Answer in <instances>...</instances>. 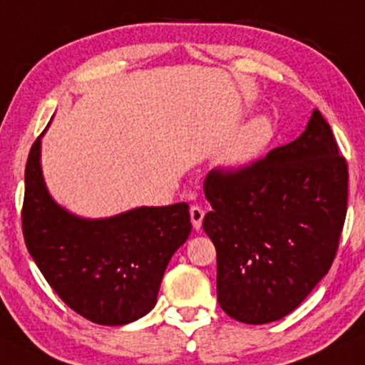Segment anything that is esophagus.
Masks as SVG:
<instances>
[{"label": "esophagus", "instance_id": "1", "mask_svg": "<svg viewBox=\"0 0 365 365\" xmlns=\"http://www.w3.org/2000/svg\"><path fill=\"white\" fill-rule=\"evenodd\" d=\"M204 209L199 207V205H192L190 207V219H192V226L195 230H200L202 227V219H204Z\"/></svg>", "mask_w": 365, "mask_h": 365}]
</instances>
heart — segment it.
<instances>
[{"mask_svg": "<svg viewBox=\"0 0 365 365\" xmlns=\"http://www.w3.org/2000/svg\"><path fill=\"white\" fill-rule=\"evenodd\" d=\"M275 138V125L272 118L262 115L248 122L238 135L227 144L222 153V165L227 168H243L253 163L270 146Z\"/></svg>", "mask_w": 365, "mask_h": 365, "instance_id": "heart-1", "label": "heart"}]
</instances>
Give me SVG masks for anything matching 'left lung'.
Listing matches in <instances>:
<instances>
[{
    "label": "left lung",
    "mask_w": 365,
    "mask_h": 365,
    "mask_svg": "<svg viewBox=\"0 0 365 365\" xmlns=\"http://www.w3.org/2000/svg\"><path fill=\"white\" fill-rule=\"evenodd\" d=\"M204 231L217 253V302L232 319L287 316L330 270L349 199V166L314 110L292 143L243 168H214Z\"/></svg>",
    "instance_id": "obj_1"
}]
</instances>
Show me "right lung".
<instances>
[{"instance_id": "add662e5", "label": "right lung", "mask_w": 365, "mask_h": 365, "mask_svg": "<svg viewBox=\"0 0 365 365\" xmlns=\"http://www.w3.org/2000/svg\"><path fill=\"white\" fill-rule=\"evenodd\" d=\"M21 231L47 284L69 308L91 323L120 327L155 308L166 265L192 225L185 202L98 221L73 216L43 185L38 135L25 166Z\"/></svg>"}]
</instances>
